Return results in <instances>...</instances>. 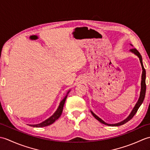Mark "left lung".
Here are the masks:
<instances>
[{
  "label": "left lung",
  "instance_id": "obj_1",
  "mask_svg": "<svg viewBox=\"0 0 150 150\" xmlns=\"http://www.w3.org/2000/svg\"><path fill=\"white\" fill-rule=\"evenodd\" d=\"M130 45L132 46V44H130ZM130 52H132V53L135 54V55L137 56L139 59L140 60V62H141V64L142 66V76H141V92H140V96L139 98V100L137 101V103H136V104L135 105L134 108H133V109L132 110V111H131V113L128 115V117L126 118L125 119L123 120L122 121H121L120 122H118V123H115V124H108L106 123V122H104V121L101 119L100 117H98L97 115H95L93 111L91 110H90L91 114L93 115V116L97 120H98L100 122L103 123L105 125H107V126H121L122 125V124L126 123L127 122H128L129 120H131L132 118L133 117V116L135 115V113H137V111L139 110V107L141 106V104H142L143 101L144 100V97H145V95H146V70L144 68V66H143V63H142V56L140 53L138 52L137 50L135 48H133L132 50H129Z\"/></svg>",
  "mask_w": 150,
  "mask_h": 150
}]
</instances>
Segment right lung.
<instances>
[{
  "mask_svg": "<svg viewBox=\"0 0 150 150\" xmlns=\"http://www.w3.org/2000/svg\"><path fill=\"white\" fill-rule=\"evenodd\" d=\"M69 91H70V90L68 92H67L66 96L62 98V100L61 101H60L59 106L58 108H57V110L55 111V112L50 117H49L48 119H47L46 120H45L44 121H43V122H42L41 123H39V124H28V125L30 126L35 127V128H41V127H45V126L51 125V124H53L54 122H55V121L60 117V115H61L62 110H63L64 105L66 99L67 97H68V94L69 93Z\"/></svg>",
  "mask_w": 150,
  "mask_h": 150,
  "instance_id": "right-lung-1",
  "label": "right lung"
}]
</instances>
